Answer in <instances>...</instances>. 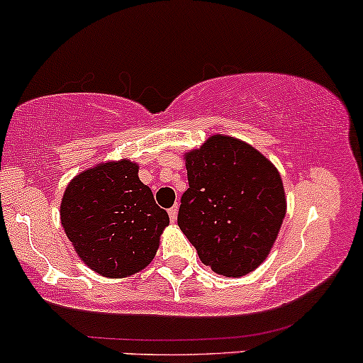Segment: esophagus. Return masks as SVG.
<instances>
[{"label":"esophagus","mask_w":363,"mask_h":363,"mask_svg":"<svg viewBox=\"0 0 363 363\" xmlns=\"http://www.w3.org/2000/svg\"><path fill=\"white\" fill-rule=\"evenodd\" d=\"M177 215H179V205H174V206L170 208V210H169V216H170V220H172V222H176V220H177Z\"/></svg>","instance_id":"obj_1"}]
</instances>
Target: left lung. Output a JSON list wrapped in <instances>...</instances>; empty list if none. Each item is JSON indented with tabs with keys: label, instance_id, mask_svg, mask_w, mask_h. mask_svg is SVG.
<instances>
[{
	"label": "left lung",
	"instance_id": "1",
	"mask_svg": "<svg viewBox=\"0 0 363 363\" xmlns=\"http://www.w3.org/2000/svg\"><path fill=\"white\" fill-rule=\"evenodd\" d=\"M189 187L177 223L203 264L228 278L249 274L272 251L286 198L280 172L261 152L227 135L184 153Z\"/></svg>",
	"mask_w": 363,
	"mask_h": 363
}]
</instances>
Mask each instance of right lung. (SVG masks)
I'll list each match as a JSON object with an SVG mask.
<instances>
[{"instance_id":"1","label":"right lung","mask_w":363,"mask_h":363,"mask_svg":"<svg viewBox=\"0 0 363 363\" xmlns=\"http://www.w3.org/2000/svg\"><path fill=\"white\" fill-rule=\"evenodd\" d=\"M129 158L101 162L74 176L61 199V225L78 257L106 278H126L152 262L167 211Z\"/></svg>"}]
</instances>
